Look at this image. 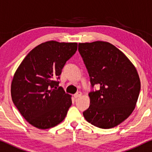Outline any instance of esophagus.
I'll list each match as a JSON object with an SVG mask.
<instances>
[{
    "mask_svg": "<svg viewBox=\"0 0 152 152\" xmlns=\"http://www.w3.org/2000/svg\"><path fill=\"white\" fill-rule=\"evenodd\" d=\"M81 94H82V93L80 92H76V94H74V97L75 98H78V97H80V96H81Z\"/></svg>",
    "mask_w": 152,
    "mask_h": 152,
    "instance_id": "1",
    "label": "esophagus"
}]
</instances>
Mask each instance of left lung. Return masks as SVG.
<instances>
[{"label": "left lung", "mask_w": 152, "mask_h": 152, "mask_svg": "<svg viewBox=\"0 0 152 152\" xmlns=\"http://www.w3.org/2000/svg\"><path fill=\"white\" fill-rule=\"evenodd\" d=\"M78 51L90 76V105L86 120L101 129H111L128 118L140 91L137 70L128 58L108 42L79 43ZM97 84L99 90L93 88Z\"/></svg>", "instance_id": "1"}]
</instances>
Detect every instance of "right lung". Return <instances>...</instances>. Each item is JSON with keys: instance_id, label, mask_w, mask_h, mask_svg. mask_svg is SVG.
<instances>
[{"instance_id": "right-lung-1", "label": "right lung", "mask_w": 152, "mask_h": 152, "mask_svg": "<svg viewBox=\"0 0 152 152\" xmlns=\"http://www.w3.org/2000/svg\"><path fill=\"white\" fill-rule=\"evenodd\" d=\"M77 46V43L44 42L34 48L16 71L11 86L12 102L36 128H51L65 118L72 99L59 87L58 80Z\"/></svg>"}]
</instances>
